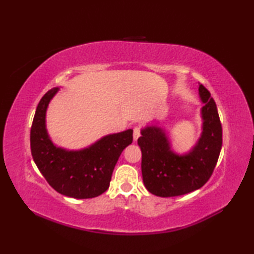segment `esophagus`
Returning <instances> with one entry per match:
<instances>
[{
  "instance_id": "1",
  "label": "esophagus",
  "mask_w": 254,
  "mask_h": 254,
  "mask_svg": "<svg viewBox=\"0 0 254 254\" xmlns=\"http://www.w3.org/2000/svg\"><path fill=\"white\" fill-rule=\"evenodd\" d=\"M139 136H141V131H139L138 127H135L133 128V139H134V142L137 141V138Z\"/></svg>"
}]
</instances>
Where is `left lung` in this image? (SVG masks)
Masks as SVG:
<instances>
[{"label": "left lung", "instance_id": "1", "mask_svg": "<svg viewBox=\"0 0 254 254\" xmlns=\"http://www.w3.org/2000/svg\"><path fill=\"white\" fill-rule=\"evenodd\" d=\"M202 133L186 154L171 149L169 135L163 127L147 126L141 130L137 144L142 150V176L145 188L161 197L183 195L203 187L212 176L219 157L223 131L217 107L209 91L199 85Z\"/></svg>", "mask_w": 254, "mask_h": 254}]
</instances>
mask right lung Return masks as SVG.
<instances>
[{"instance_id": "obj_1", "label": "right lung", "mask_w": 254, "mask_h": 254, "mask_svg": "<svg viewBox=\"0 0 254 254\" xmlns=\"http://www.w3.org/2000/svg\"><path fill=\"white\" fill-rule=\"evenodd\" d=\"M59 87L50 89L37 106L30 130L31 155L48 183L59 193L74 198H91L109 188L123 149L133 141V130L108 134L78 150L53 144L46 126L47 109Z\"/></svg>"}]
</instances>
